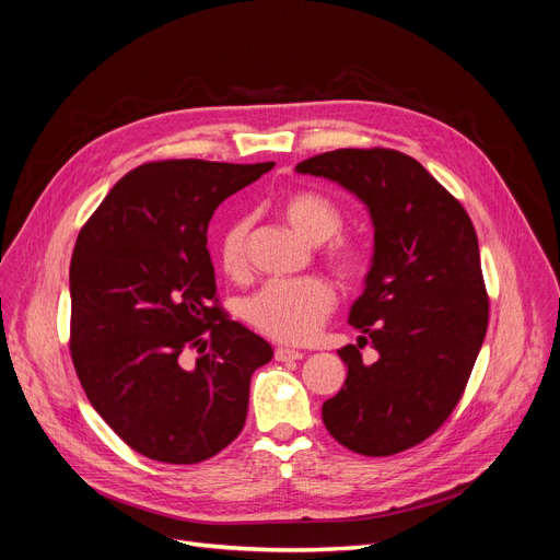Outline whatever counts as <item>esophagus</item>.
Masks as SVG:
<instances>
[{
	"label": "esophagus",
	"mask_w": 560,
	"mask_h": 560,
	"mask_svg": "<svg viewBox=\"0 0 560 560\" xmlns=\"http://www.w3.org/2000/svg\"><path fill=\"white\" fill-rule=\"evenodd\" d=\"M306 354H303L301 350H292V348H276V360L278 362H296V360H303Z\"/></svg>",
	"instance_id": "34e87169"
}]
</instances>
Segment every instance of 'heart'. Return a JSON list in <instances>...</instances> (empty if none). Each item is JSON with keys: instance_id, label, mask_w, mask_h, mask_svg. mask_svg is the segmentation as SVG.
Instances as JSON below:
<instances>
[{"instance_id": "obj_1", "label": "heart", "mask_w": 560, "mask_h": 560, "mask_svg": "<svg viewBox=\"0 0 560 560\" xmlns=\"http://www.w3.org/2000/svg\"><path fill=\"white\" fill-rule=\"evenodd\" d=\"M284 217L308 243H325L341 231L343 217L334 202L319 194L301 191L287 198ZM249 219H235L219 238L217 257L224 273L241 276L247 264ZM364 247L354 241H336L329 261L338 276L352 278L364 268ZM334 290L322 278L268 280L249 294L241 313L254 329L282 343H303L311 338L334 308Z\"/></svg>"}]
</instances>
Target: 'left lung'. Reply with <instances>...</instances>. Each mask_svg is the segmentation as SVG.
Instances as JSON below:
<instances>
[{"instance_id": "obj_1", "label": "left lung", "mask_w": 560, "mask_h": 560, "mask_svg": "<svg viewBox=\"0 0 560 560\" xmlns=\"http://www.w3.org/2000/svg\"><path fill=\"white\" fill-rule=\"evenodd\" d=\"M296 173L343 186L371 217L374 254L348 322L380 360L338 350L348 376L322 404L338 444L393 455L428 439L460 401L488 327L479 241L465 208L416 159L393 149H336Z\"/></svg>"}]
</instances>
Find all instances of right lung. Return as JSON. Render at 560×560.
Instances as JSON below:
<instances>
[{
  "mask_svg": "<svg viewBox=\"0 0 560 560\" xmlns=\"http://www.w3.org/2000/svg\"><path fill=\"white\" fill-rule=\"evenodd\" d=\"M276 163L159 161L118 179L81 229L70 266L72 362L93 409L151 460L196 465L247 418L261 336L212 306L208 224ZM201 354L194 365L185 350Z\"/></svg>",
  "mask_w": 560,
  "mask_h": 560,
  "instance_id": "right-lung-1",
  "label": "right lung"
}]
</instances>
